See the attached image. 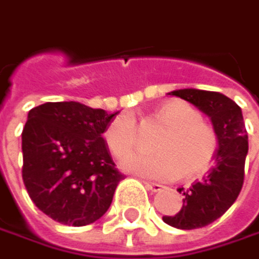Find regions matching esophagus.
<instances>
[{
	"mask_svg": "<svg viewBox=\"0 0 259 259\" xmlns=\"http://www.w3.org/2000/svg\"><path fill=\"white\" fill-rule=\"evenodd\" d=\"M144 184L151 193H160L163 190V185H160V184H154V182H144Z\"/></svg>",
	"mask_w": 259,
	"mask_h": 259,
	"instance_id": "34e87169",
	"label": "esophagus"
}]
</instances>
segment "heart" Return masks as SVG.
<instances>
[{
	"instance_id": "b5f03b06",
	"label": "heart",
	"mask_w": 259,
	"mask_h": 259,
	"mask_svg": "<svg viewBox=\"0 0 259 259\" xmlns=\"http://www.w3.org/2000/svg\"><path fill=\"white\" fill-rule=\"evenodd\" d=\"M155 115L169 126L157 144V154H135L123 160L121 167L133 175L174 181L182 174L188 178L204 174L213 163L218 151V136L209 124L201 121V114L184 101L164 102ZM111 153L123 157L138 144L136 121L130 114L117 115L105 130Z\"/></svg>"
}]
</instances>
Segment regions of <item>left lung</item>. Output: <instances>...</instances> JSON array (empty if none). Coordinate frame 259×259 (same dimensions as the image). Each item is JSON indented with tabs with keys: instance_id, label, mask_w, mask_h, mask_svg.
Wrapping results in <instances>:
<instances>
[{
	"instance_id": "obj_1",
	"label": "left lung",
	"mask_w": 259,
	"mask_h": 259,
	"mask_svg": "<svg viewBox=\"0 0 259 259\" xmlns=\"http://www.w3.org/2000/svg\"><path fill=\"white\" fill-rule=\"evenodd\" d=\"M167 95L181 98L206 114L218 136V151L213 167L201 181L184 191L181 210L163 221L179 230H194L217 221L236 201L245 178L247 133L242 109L223 93L179 89ZM184 188L178 191L182 193Z\"/></svg>"
}]
</instances>
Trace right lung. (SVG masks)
<instances>
[{"label":"right lung","instance_id":"obj_1","mask_svg":"<svg viewBox=\"0 0 259 259\" xmlns=\"http://www.w3.org/2000/svg\"><path fill=\"white\" fill-rule=\"evenodd\" d=\"M118 112L80 102H46L28 112L22 177L36 207L56 223L82 227L104 217L123 175L104 132Z\"/></svg>","mask_w":259,"mask_h":259}]
</instances>
